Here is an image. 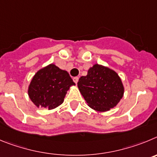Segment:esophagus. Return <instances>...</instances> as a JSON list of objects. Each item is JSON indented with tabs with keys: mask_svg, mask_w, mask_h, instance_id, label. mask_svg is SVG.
I'll use <instances>...</instances> for the list:
<instances>
[{
	"mask_svg": "<svg viewBox=\"0 0 157 157\" xmlns=\"http://www.w3.org/2000/svg\"><path fill=\"white\" fill-rule=\"evenodd\" d=\"M73 81H74V83L75 84H77V82H78V80H79V77H73Z\"/></svg>",
	"mask_w": 157,
	"mask_h": 157,
	"instance_id": "1",
	"label": "esophagus"
}]
</instances>
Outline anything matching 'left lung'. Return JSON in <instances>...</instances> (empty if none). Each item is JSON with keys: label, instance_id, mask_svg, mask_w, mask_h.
Instances as JSON below:
<instances>
[{"label": "left lung", "instance_id": "1", "mask_svg": "<svg viewBox=\"0 0 157 157\" xmlns=\"http://www.w3.org/2000/svg\"><path fill=\"white\" fill-rule=\"evenodd\" d=\"M79 91L87 105L98 112L113 108L123 98L124 87L122 80L114 70L94 64L77 83Z\"/></svg>", "mask_w": 157, "mask_h": 157}]
</instances>
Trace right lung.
<instances>
[{
    "label": "right lung",
    "instance_id": "1",
    "mask_svg": "<svg viewBox=\"0 0 157 157\" xmlns=\"http://www.w3.org/2000/svg\"><path fill=\"white\" fill-rule=\"evenodd\" d=\"M75 83L66 70L50 64L38 70L28 87V94L36 107L53 109L64 101L67 91Z\"/></svg>",
    "mask_w": 157,
    "mask_h": 157
}]
</instances>
